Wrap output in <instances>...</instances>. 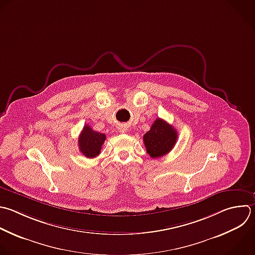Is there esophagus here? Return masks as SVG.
Here are the masks:
<instances>
[{
	"instance_id": "obj_1",
	"label": "esophagus",
	"mask_w": 255,
	"mask_h": 255,
	"mask_svg": "<svg viewBox=\"0 0 255 255\" xmlns=\"http://www.w3.org/2000/svg\"><path fill=\"white\" fill-rule=\"evenodd\" d=\"M127 130H128V128H127L126 127H123V128H120V131H121V132H123V133H124V132H127Z\"/></svg>"
}]
</instances>
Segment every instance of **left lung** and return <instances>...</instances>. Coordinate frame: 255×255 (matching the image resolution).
Wrapping results in <instances>:
<instances>
[{
    "mask_svg": "<svg viewBox=\"0 0 255 255\" xmlns=\"http://www.w3.org/2000/svg\"><path fill=\"white\" fill-rule=\"evenodd\" d=\"M177 139V131L165 121L157 118L150 129L143 135V142L149 156L158 158L168 153Z\"/></svg>",
    "mask_w": 255,
    "mask_h": 255,
    "instance_id": "8db88e82",
    "label": "left lung"
}]
</instances>
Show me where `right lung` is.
Returning a JSON list of instances; mask_svg holds the SVG:
<instances>
[{"mask_svg": "<svg viewBox=\"0 0 255 255\" xmlns=\"http://www.w3.org/2000/svg\"><path fill=\"white\" fill-rule=\"evenodd\" d=\"M107 136L105 133H100L94 130L90 126L86 125L79 136V147L81 152L89 158L96 157L102 150L103 143Z\"/></svg>", "mask_w": 255, "mask_h": 255, "instance_id": "1", "label": "right lung"}]
</instances>
